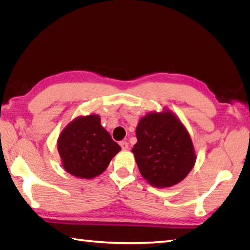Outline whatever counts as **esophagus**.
Masks as SVG:
<instances>
[{"label":"esophagus","instance_id":"esophagus-1","mask_svg":"<svg viewBox=\"0 0 250 250\" xmlns=\"http://www.w3.org/2000/svg\"><path fill=\"white\" fill-rule=\"evenodd\" d=\"M120 146H121V148H122L123 150H127L128 149V143L126 141L120 142Z\"/></svg>","mask_w":250,"mask_h":250}]
</instances>
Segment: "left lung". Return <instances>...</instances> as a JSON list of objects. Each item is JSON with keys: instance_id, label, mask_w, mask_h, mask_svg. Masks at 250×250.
<instances>
[{"instance_id": "obj_1", "label": "left lung", "mask_w": 250, "mask_h": 250, "mask_svg": "<svg viewBox=\"0 0 250 250\" xmlns=\"http://www.w3.org/2000/svg\"><path fill=\"white\" fill-rule=\"evenodd\" d=\"M132 152L142 176L156 188L180 183L193 169L196 154L190 134L170 110L150 112L137 126Z\"/></svg>"}]
</instances>
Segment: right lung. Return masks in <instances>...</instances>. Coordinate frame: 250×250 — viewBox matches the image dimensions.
<instances>
[{
	"label": "right lung",
	"mask_w": 250,
	"mask_h": 250,
	"mask_svg": "<svg viewBox=\"0 0 250 250\" xmlns=\"http://www.w3.org/2000/svg\"><path fill=\"white\" fill-rule=\"evenodd\" d=\"M57 149L66 172L90 179L105 171L121 147L100 123L99 115L78 117L60 133Z\"/></svg>",
	"instance_id": "obj_1"
}]
</instances>
